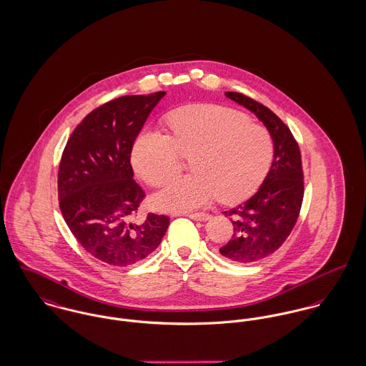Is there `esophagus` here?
<instances>
[{"label": "esophagus", "instance_id": "esophagus-1", "mask_svg": "<svg viewBox=\"0 0 366 366\" xmlns=\"http://www.w3.org/2000/svg\"><path fill=\"white\" fill-rule=\"evenodd\" d=\"M187 216L192 220H197V222H206V220L210 219V214H207V213H189Z\"/></svg>", "mask_w": 366, "mask_h": 366}]
</instances>
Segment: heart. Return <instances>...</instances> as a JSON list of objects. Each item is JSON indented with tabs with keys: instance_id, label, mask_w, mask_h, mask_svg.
<instances>
[{
	"instance_id": "obj_1",
	"label": "heart",
	"mask_w": 366,
	"mask_h": 366,
	"mask_svg": "<svg viewBox=\"0 0 366 366\" xmlns=\"http://www.w3.org/2000/svg\"><path fill=\"white\" fill-rule=\"evenodd\" d=\"M171 135L146 129L132 147V166L142 181L160 187L191 157L194 174L160 191L157 209L185 213L219 195L225 203L251 197L273 162L270 132L245 114L214 104L182 107L167 119Z\"/></svg>"
}]
</instances>
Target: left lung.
Listing matches in <instances>:
<instances>
[{"label": "left lung", "mask_w": 366, "mask_h": 366, "mask_svg": "<svg viewBox=\"0 0 366 366\" xmlns=\"http://www.w3.org/2000/svg\"><path fill=\"white\" fill-rule=\"evenodd\" d=\"M225 96L252 112L264 124L274 144L272 167L257 192L224 212L231 217L234 232L220 253L235 263L247 264L276 252L292 231L304 199V171L300 146L276 114L242 93L227 92Z\"/></svg>", "instance_id": "left-lung-1"}]
</instances>
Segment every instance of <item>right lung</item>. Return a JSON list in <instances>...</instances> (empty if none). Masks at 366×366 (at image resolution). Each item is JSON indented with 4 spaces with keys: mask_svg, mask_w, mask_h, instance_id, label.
Masks as SVG:
<instances>
[{
    "mask_svg": "<svg viewBox=\"0 0 366 366\" xmlns=\"http://www.w3.org/2000/svg\"><path fill=\"white\" fill-rule=\"evenodd\" d=\"M166 92L122 96L94 109L65 144L58 169L62 217L87 252L112 266L138 263L157 249L169 216L134 223L144 192L134 179L131 152Z\"/></svg>",
    "mask_w": 366,
    "mask_h": 366,
    "instance_id": "1",
    "label": "right lung"
}]
</instances>
